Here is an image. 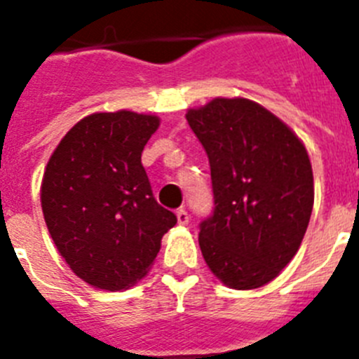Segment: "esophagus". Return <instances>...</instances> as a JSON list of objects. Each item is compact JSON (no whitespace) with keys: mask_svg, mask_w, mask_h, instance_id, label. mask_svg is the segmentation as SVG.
I'll list each match as a JSON object with an SVG mask.
<instances>
[{"mask_svg":"<svg viewBox=\"0 0 359 359\" xmlns=\"http://www.w3.org/2000/svg\"><path fill=\"white\" fill-rule=\"evenodd\" d=\"M176 217H177V223L182 224V226L189 224V212H187L185 208H180V210L176 212Z\"/></svg>","mask_w":359,"mask_h":359,"instance_id":"esophagus-1","label":"esophagus"}]
</instances>
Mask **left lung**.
Returning <instances> with one entry per match:
<instances>
[{
  "instance_id": "1",
  "label": "left lung",
  "mask_w": 359,
  "mask_h": 359,
  "mask_svg": "<svg viewBox=\"0 0 359 359\" xmlns=\"http://www.w3.org/2000/svg\"><path fill=\"white\" fill-rule=\"evenodd\" d=\"M187 122L210 163L214 212L199 224V248L219 280L255 290L300 248L315 187L304 144L248 98H214Z\"/></svg>"
}]
</instances>
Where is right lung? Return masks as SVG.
Here are the masks:
<instances>
[{
	"label": "right lung",
	"mask_w": 359,
	"mask_h": 359,
	"mask_svg": "<svg viewBox=\"0 0 359 359\" xmlns=\"http://www.w3.org/2000/svg\"><path fill=\"white\" fill-rule=\"evenodd\" d=\"M160 126L133 111L95 113L66 133L41 185L57 250L84 282L128 290L145 277L176 215L152 196L142 151Z\"/></svg>",
	"instance_id": "right-lung-1"
}]
</instances>
